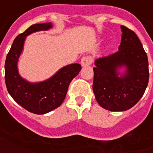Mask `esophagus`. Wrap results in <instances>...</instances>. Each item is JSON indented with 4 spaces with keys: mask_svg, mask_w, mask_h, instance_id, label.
Masks as SVG:
<instances>
[{
    "mask_svg": "<svg viewBox=\"0 0 153 153\" xmlns=\"http://www.w3.org/2000/svg\"><path fill=\"white\" fill-rule=\"evenodd\" d=\"M93 62V57L90 55H86V56L82 57L81 60V64L82 67H87L90 66Z\"/></svg>",
    "mask_w": 153,
    "mask_h": 153,
    "instance_id": "esophagus-1",
    "label": "esophagus"
}]
</instances>
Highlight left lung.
<instances>
[{"instance_id": "8db88e82", "label": "left lung", "mask_w": 153, "mask_h": 153, "mask_svg": "<svg viewBox=\"0 0 153 153\" xmlns=\"http://www.w3.org/2000/svg\"><path fill=\"white\" fill-rule=\"evenodd\" d=\"M119 51L95 60L93 90L102 108L121 112L131 108L142 98L149 79L148 60L135 32L121 26ZM127 67V72L117 76V68Z\"/></svg>"}]
</instances>
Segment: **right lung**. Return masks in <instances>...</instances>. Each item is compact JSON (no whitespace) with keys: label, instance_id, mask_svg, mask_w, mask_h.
<instances>
[{"label":"right lung","instance_id":"1","mask_svg":"<svg viewBox=\"0 0 153 153\" xmlns=\"http://www.w3.org/2000/svg\"><path fill=\"white\" fill-rule=\"evenodd\" d=\"M51 27V23L30 26L14 39L5 59V80L8 92L23 108L35 114H45L59 107L65 99L71 81L81 69L78 63L70 64L60 69L51 79L37 84L27 82L20 77L17 62L25 37L32 32L47 30Z\"/></svg>","mask_w":153,"mask_h":153}]
</instances>
